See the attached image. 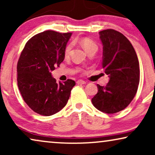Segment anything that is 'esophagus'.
<instances>
[{
	"label": "esophagus",
	"mask_w": 155,
	"mask_h": 155,
	"mask_svg": "<svg viewBox=\"0 0 155 155\" xmlns=\"http://www.w3.org/2000/svg\"><path fill=\"white\" fill-rule=\"evenodd\" d=\"M77 83L78 84H86L87 82L85 81H84V80H78V81H77Z\"/></svg>",
	"instance_id": "obj_1"
}]
</instances>
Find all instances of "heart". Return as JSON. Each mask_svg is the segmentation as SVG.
<instances>
[{
    "label": "heart",
    "mask_w": 155,
    "mask_h": 155,
    "mask_svg": "<svg viewBox=\"0 0 155 155\" xmlns=\"http://www.w3.org/2000/svg\"><path fill=\"white\" fill-rule=\"evenodd\" d=\"M80 44L83 46L84 49L87 53L89 51L92 49H97V45L95 42L89 38H84L80 40ZM72 48H73V44L70 43L65 46L64 49V55L65 56H68L71 54Z\"/></svg>",
    "instance_id": "1"
}]
</instances>
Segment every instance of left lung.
<instances>
[{
  "label": "left lung",
  "instance_id": "obj_1",
  "mask_svg": "<svg viewBox=\"0 0 155 155\" xmlns=\"http://www.w3.org/2000/svg\"><path fill=\"white\" fill-rule=\"evenodd\" d=\"M99 34L103 45L101 65L109 81L105 87L97 84L98 92L92 102L99 111L117 113L128 107L137 92L138 58L130 41L119 31L109 29Z\"/></svg>",
  "mask_w": 155,
  "mask_h": 155
}]
</instances>
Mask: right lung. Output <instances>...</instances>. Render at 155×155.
<instances>
[{
    "instance_id": "right-lung-1",
    "label": "right lung",
    "mask_w": 155,
    "mask_h": 155,
    "mask_svg": "<svg viewBox=\"0 0 155 155\" xmlns=\"http://www.w3.org/2000/svg\"><path fill=\"white\" fill-rule=\"evenodd\" d=\"M72 33L47 30L31 38L19 58L18 85L24 101L31 109L42 116L61 111L68 101L73 80L57 83L51 72L63 62L64 49Z\"/></svg>"
}]
</instances>
